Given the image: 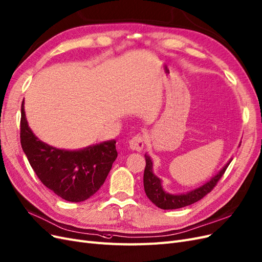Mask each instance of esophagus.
<instances>
[{"label":"esophagus","instance_id":"obj_1","mask_svg":"<svg viewBox=\"0 0 262 262\" xmlns=\"http://www.w3.org/2000/svg\"><path fill=\"white\" fill-rule=\"evenodd\" d=\"M129 149L133 151H141L143 146H145V141H143V138L141 136H135L132 138L128 142Z\"/></svg>","mask_w":262,"mask_h":262}]
</instances>
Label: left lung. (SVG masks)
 <instances>
[{
	"label": "left lung",
	"mask_w": 262,
	"mask_h": 262,
	"mask_svg": "<svg viewBox=\"0 0 262 262\" xmlns=\"http://www.w3.org/2000/svg\"><path fill=\"white\" fill-rule=\"evenodd\" d=\"M145 159L146 167L145 173H143V187H145L146 195L151 200V202H154L158 208L163 210H172L186 207L191 204H195V202H197L201 198H204L207 193H209L213 189L217 181L221 179L227 166L230 165L233 160L231 158L220 171H219L213 177H211L210 181H208L204 185H201V186L195 189H191L190 191L187 192L171 193L167 192L163 188L162 180L159 179V177L154 173V163L149 155L146 154Z\"/></svg>",
	"instance_id": "left-lung-1"
}]
</instances>
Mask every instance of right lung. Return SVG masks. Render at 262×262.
<instances>
[{
    "label": "right lung",
    "mask_w": 262,
    "mask_h": 262,
    "mask_svg": "<svg viewBox=\"0 0 262 262\" xmlns=\"http://www.w3.org/2000/svg\"><path fill=\"white\" fill-rule=\"evenodd\" d=\"M24 101L21 104L20 143L41 183L58 197L80 202L102 186L117 151L114 139L82 149H58L41 141L29 127Z\"/></svg>",
    "instance_id": "right-lung-1"
}]
</instances>
